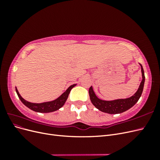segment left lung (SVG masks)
<instances>
[{
    "instance_id": "1",
    "label": "left lung",
    "mask_w": 160,
    "mask_h": 160,
    "mask_svg": "<svg viewBox=\"0 0 160 160\" xmlns=\"http://www.w3.org/2000/svg\"><path fill=\"white\" fill-rule=\"evenodd\" d=\"M139 65L141 66L142 69V81L139 85V87L138 91H136V93L129 98L119 99L112 101H105L100 99L97 97L93 89V88L91 86L89 88V93L91 103H93L95 107L101 111H102V112L107 113L109 114L121 113L128 110L131 108H132L138 102L140 97H141L145 83L144 71L142 65L141 64Z\"/></svg>"
}]
</instances>
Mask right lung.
I'll list each match as a JSON object with an SVG mask.
<instances>
[{
    "label": "right lung",
    "instance_id": "obj_1",
    "mask_svg": "<svg viewBox=\"0 0 160 160\" xmlns=\"http://www.w3.org/2000/svg\"><path fill=\"white\" fill-rule=\"evenodd\" d=\"M75 85L76 84L71 85L69 88L57 99L51 101H47V102L41 103H31L26 101L25 99H24L21 97V95L19 94L17 88H16V92L18 95V98L21 101V102L25 106H27L28 108H29L30 109L34 111H36V112L50 113V112H52V111H55L58 109H59L61 108H62V106L64 105L67 98H68V96L71 90L73 88Z\"/></svg>",
    "mask_w": 160,
    "mask_h": 160
}]
</instances>
